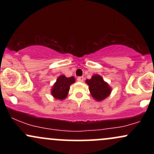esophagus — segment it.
I'll list each match as a JSON object with an SVG mask.
<instances>
[{"instance_id": "esophagus-1", "label": "esophagus", "mask_w": 154, "mask_h": 154, "mask_svg": "<svg viewBox=\"0 0 154 154\" xmlns=\"http://www.w3.org/2000/svg\"><path fill=\"white\" fill-rule=\"evenodd\" d=\"M83 80H84V77H77V81H79V82H83Z\"/></svg>"}]
</instances>
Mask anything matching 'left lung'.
Instances as JSON below:
<instances>
[{"mask_svg": "<svg viewBox=\"0 0 154 154\" xmlns=\"http://www.w3.org/2000/svg\"><path fill=\"white\" fill-rule=\"evenodd\" d=\"M86 83L89 85V90L92 96L96 100L105 99L110 94V87L99 75H93L91 79L86 80Z\"/></svg>", "mask_w": 154, "mask_h": 154, "instance_id": "8db88e82", "label": "left lung"}]
</instances>
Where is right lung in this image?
I'll return each instance as SVG.
<instances>
[{"mask_svg": "<svg viewBox=\"0 0 154 154\" xmlns=\"http://www.w3.org/2000/svg\"><path fill=\"white\" fill-rule=\"evenodd\" d=\"M75 81L74 77H66L64 75H61L54 84L51 94L56 99H64L69 91L70 85L75 82Z\"/></svg>", "mask_w": 154, "mask_h": 154, "instance_id": "1", "label": "right lung"}]
</instances>
